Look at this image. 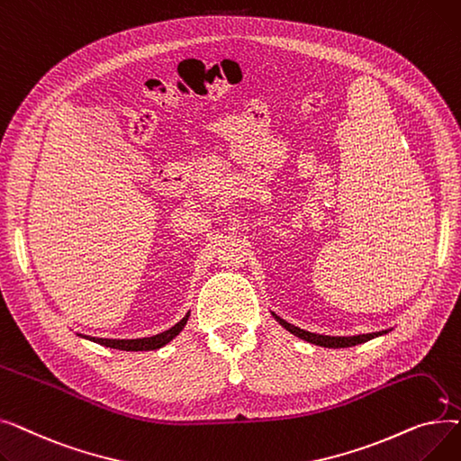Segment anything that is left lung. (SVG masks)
Wrapping results in <instances>:
<instances>
[{"mask_svg":"<svg viewBox=\"0 0 461 461\" xmlns=\"http://www.w3.org/2000/svg\"><path fill=\"white\" fill-rule=\"evenodd\" d=\"M273 318L287 330L292 332L294 336L301 338V340L308 342V344H313V346H320V348H329V349H340V348H353V346H358V344H365V342H370L374 340V338H379L383 334H389L393 329H384V330H379V332H368V334H355V336H327V334H316V332H308L304 329H299L292 323H287L285 320H282L280 316H276L275 312Z\"/></svg>","mask_w":461,"mask_h":461,"instance_id":"8db88e82","label":"left lung"}]
</instances>
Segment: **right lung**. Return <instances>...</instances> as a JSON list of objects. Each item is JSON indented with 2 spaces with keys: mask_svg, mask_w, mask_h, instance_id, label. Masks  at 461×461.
<instances>
[{
  "mask_svg": "<svg viewBox=\"0 0 461 461\" xmlns=\"http://www.w3.org/2000/svg\"><path fill=\"white\" fill-rule=\"evenodd\" d=\"M190 318V312H186V316L176 323L174 327H169L167 330L155 334V336H148V338H96V336H87V334H80L77 332L80 338H86L89 342L101 344L104 348H112V349H121V351H155L164 348L166 344H169L174 340L176 336H179V332L185 329L186 321Z\"/></svg>",
  "mask_w": 461,
  "mask_h": 461,
  "instance_id": "obj_1",
  "label": "right lung"
}]
</instances>
